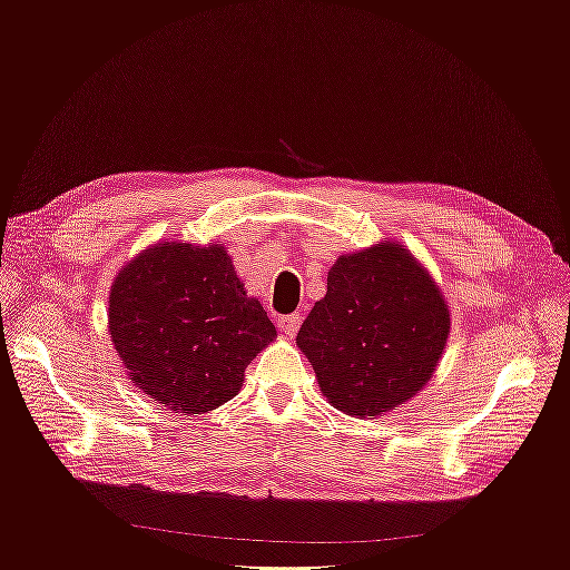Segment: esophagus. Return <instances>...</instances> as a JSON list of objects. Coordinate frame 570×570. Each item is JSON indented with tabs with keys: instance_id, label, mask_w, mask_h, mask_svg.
<instances>
[{
	"instance_id": "34e87169",
	"label": "esophagus",
	"mask_w": 570,
	"mask_h": 570,
	"mask_svg": "<svg viewBox=\"0 0 570 570\" xmlns=\"http://www.w3.org/2000/svg\"><path fill=\"white\" fill-rule=\"evenodd\" d=\"M299 325H302V316H299V314H289V316H281V318H278L281 333H285V335H289V337L299 331Z\"/></svg>"
}]
</instances>
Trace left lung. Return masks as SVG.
I'll return each mask as SVG.
<instances>
[{"mask_svg":"<svg viewBox=\"0 0 570 570\" xmlns=\"http://www.w3.org/2000/svg\"><path fill=\"white\" fill-rule=\"evenodd\" d=\"M450 323V306L433 275L404 245L383 239L337 258L297 344L331 406L366 419L425 387L446 347Z\"/></svg>","mask_w":570,"mask_h":570,"instance_id":"obj_1","label":"left lung"}]
</instances>
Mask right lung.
<instances>
[{"mask_svg": "<svg viewBox=\"0 0 570 570\" xmlns=\"http://www.w3.org/2000/svg\"><path fill=\"white\" fill-rule=\"evenodd\" d=\"M109 333L130 381L187 416L233 400L275 325L226 247L159 243L116 275Z\"/></svg>", "mask_w": 570, "mask_h": 570, "instance_id": "1", "label": "right lung"}]
</instances>
